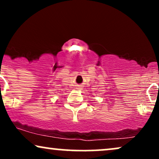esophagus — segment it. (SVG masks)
Masks as SVG:
<instances>
[{
    "mask_svg": "<svg viewBox=\"0 0 159 159\" xmlns=\"http://www.w3.org/2000/svg\"><path fill=\"white\" fill-rule=\"evenodd\" d=\"M78 88H80V87H81V85H78Z\"/></svg>",
    "mask_w": 159,
    "mask_h": 159,
    "instance_id": "obj_1",
    "label": "esophagus"
}]
</instances>
